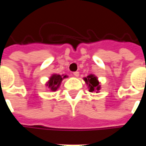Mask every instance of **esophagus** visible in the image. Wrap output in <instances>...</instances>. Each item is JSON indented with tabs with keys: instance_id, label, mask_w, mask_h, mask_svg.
I'll return each instance as SVG.
<instances>
[{
	"instance_id": "1",
	"label": "esophagus",
	"mask_w": 146,
	"mask_h": 146,
	"mask_svg": "<svg viewBox=\"0 0 146 146\" xmlns=\"http://www.w3.org/2000/svg\"><path fill=\"white\" fill-rule=\"evenodd\" d=\"M79 72H74V73H73V76L77 77V76H79Z\"/></svg>"
}]
</instances>
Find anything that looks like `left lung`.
I'll use <instances>...</instances> for the list:
<instances>
[{
	"instance_id": "1",
	"label": "left lung",
	"mask_w": 146,
	"mask_h": 146,
	"mask_svg": "<svg viewBox=\"0 0 146 146\" xmlns=\"http://www.w3.org/2000/svg\"><path fill=\"white\" fill-rule=\"evenodd\" d=\"M83 79L85 81L86 84L88 85L89 92H96V93L99 92L101 89V85H100V82L98 80V77L95 75L90 74L87 77H84Z\"/></svg>"
}]
</instances>
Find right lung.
Wrapping results in <instances>:
<instances>
[{
  "instance_id": "add662e5",
  "label": "right lung",
  "mask_w": 146,
  "mask_h": 146,
  "mask_svg": "<svg viewBox=\"0 0 146 146\" xmlns=\"http://www.w3.org/2000/svg\"><path fill=\"white\" fill-rule=\"evenodd\" d=\"M68 76L66 75H59L57 73H53L50 77L49 80L46 82L45 86H47L49 90L51 92H55L57 91L58 89L59 88V87L61 85V83L62 81V80L65 78H67Z\"/></svg>"
}]
</instances>
